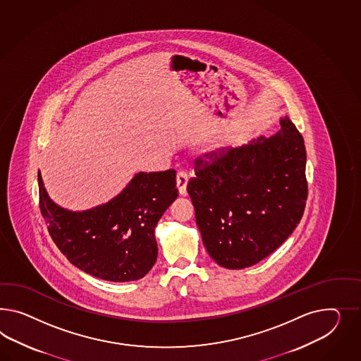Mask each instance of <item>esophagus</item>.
Here are the masks:
<instances>
[{
  "label": "esophagus",
  "instance_id": "1",
  "mask_svg": "<svg viewBox=\"0 0 361 361\" xmlns=\"http://www.w3.org/2000/svg\"><path fill=\"white\" fill-rule=\"evenodd\" d=\"M176 184L178 188V193L181 195H186V184H188V175L184 171L177 172L176 176Z\"/></svg>",
  "mask_w": 361,
  "mask_h": 361
}]
</instances>
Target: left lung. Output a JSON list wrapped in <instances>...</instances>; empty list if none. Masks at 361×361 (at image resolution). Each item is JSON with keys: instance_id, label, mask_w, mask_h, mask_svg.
<instances>
[{"instance_id": "obj_1", "label": "left lung", "mask_w": 361, "mask_h": 361, "mask_svg": "<svg viewBox=\"0 0 361 361\" xmlns=\"http://www.w3.org/2000/svg\"><path fill=\"white\" fill-rule=\"evenodd\" d=\"M273 137L205 154L188 183L206 251L243 269L276 251L300 224L307 200L303 137L288 117Z\"/></svg>"}]
</instances>
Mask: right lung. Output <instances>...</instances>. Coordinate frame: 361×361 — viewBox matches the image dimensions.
I'll return each mask as SVG.
<instances>
[{
	"label": "right lung",
	"mask_w": 361,
	"mask_h": 361,
	"mask_svg": "<svg viewBox=\"0 0 361 361\" xmlns=\"http://www.w3.org/2000/svg\"><path fill=\"white\" fill-rule=\"evenodd\" d=\"M40 213L69 263L98 279L126 283L145 277L157 257L155 227L177 198L176 171L139 172L111 201L71 212L49 198L40 172Z\"/></svg>",
	"instance_id": "1"
}]
</instances>
